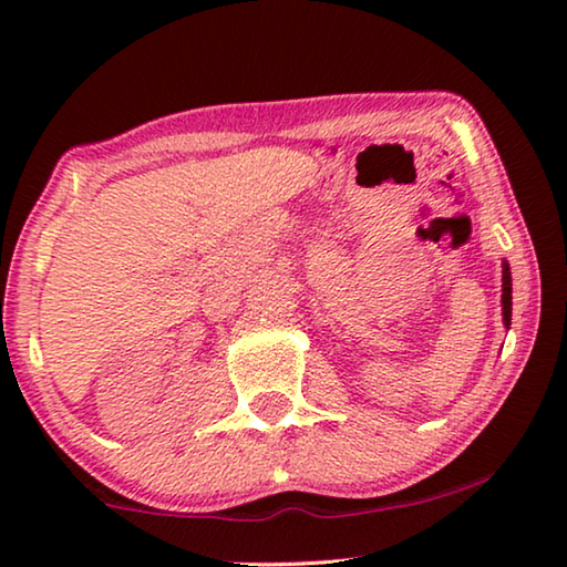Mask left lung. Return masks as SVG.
I'll list each match as a JSON object with an SVG mask.
<instances>
[{"label": "left lung", "mask_w": 567, "mask_h": 567, "mask_svg": "<svg viewBox=\"0 0 567 567\" xmlns=\"http://www.w3.org/2000/svg\"><path fill=\"white\" fill-rule=\"evenodd\" d=\"M511 312H513V285H511V267L507 262L503 265V320L511 324Z\"/></svg>", "instance_id": "obj_1"}]
</instances>
